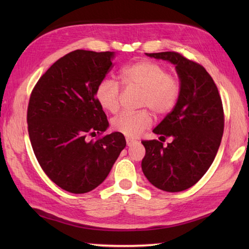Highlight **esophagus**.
I'll return each instance as SVG.
<instances>
[{
  "label": "esophagus",
  "mask_w": 249,
  "mask_h": 249,
  "mask_svg": "<svg viewBox=\"0 0 249 249\" xmlns=\"http://www.w3.org/2000/svg\"><path fill=\"white\" fill-rule=\"evenodd\" d=\"M126 142H127V145L128 146H133V145L138 143V142H137L136 140H133V139H130V138H126Z\"/></svg>",
  "instance_id": "esophagus-1"
}]
</instances>
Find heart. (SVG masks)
I'll use <instances>...</instances> for the list:
<instances>
[{
  "label": "heart",
  "instance_id": "heart-1",
  "mask_svg": "<svg viewBox=\"0 0 249 249\" xmlns=\"http://www.w3.org/2000/svg\"><path fill=\"white\" fill-rule=\"evenodd\" d=\"M121 80L126 87L142 89L141 107H149L156 115H163L177 105L181 87L176 78L169 76L162 65L151 61H139L123 67ZM120 84L112 78H105L97 86L95 96L100 107L114 113L120 107ZM152 123L149 111L123 112L112 120L114 130L136 138Z\"/></svg>",
  "mask_w": 249,
  "mask_h": 249
}]
</instances>
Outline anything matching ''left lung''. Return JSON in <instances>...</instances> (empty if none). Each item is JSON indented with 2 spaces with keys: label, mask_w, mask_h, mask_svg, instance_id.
I'll return each instance as SVG.
<instances>
[{
  "label": "left lung",
  "mask_w": 249,
  "mask_h": 249,
  "mask_svg": "<svg viewBox=\"0 0 249 249\" xmlns=\"http://www.w3.org/2000/svg\"><path fill=\"white\" fill-rule=\"evenodd\" d=\"M176 66L181 93L177 105L153 133L160 140L142 141V171L155 187L178 193L194 186L212 165L224 133L218 89L203 66L177 52L145 53ZM173 142L163 147L161 141Z\"/></svg>",
  "instance_id": "obj_1"
}]
</instances>
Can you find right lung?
Masks as SVG:
<instances>
[{
  "mask_svg": "<svg viewBox=\"0 0 249 249\" xmlns=\"http://www.w3.org/2000/svg\"><path fill=\"white\" fill-rule=\"evenodd\" d=\"M114 54L72 51L41 76L31 94L28 128L34 154L51 181L66 192L84 194L96 188L126 146L119 131L88 140L109 127L95 92Z\"/></svg>",
  "mask_w": 249,
  "mask_h": 249,
  "instance_id": "add662e5",
  "label": "right lung"
}]
</instances>
